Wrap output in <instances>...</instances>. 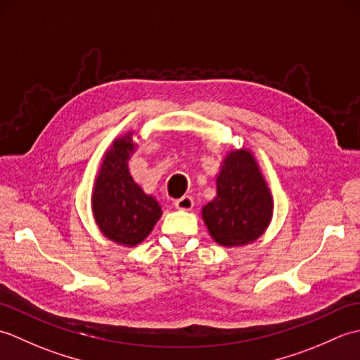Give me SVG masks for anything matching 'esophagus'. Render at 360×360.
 Segmentation results:
<instances>
[{
	"label": "esophagus",
	"instance_id": "obj_1",
	"mask_svg": "<svg viewBox=\"0 0 360 360\" xmlns=\"http://www.w3.org/2000/svg\"><path fill=\"white\" fill-rule=\"evenodd\" d=\"M174 207L178 209V210H186V212L192 210L193 209L192 196H182V198H179V200H176L174 201Z\"/></svg>",
	"mask_w": 360,
	"mask_h": 360
}]
</instances>
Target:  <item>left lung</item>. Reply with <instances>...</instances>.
<instances>
[{
  "instance_id": "8db88e82",
  "label": "left lung",
  "mask_w": 360,
  "mask_h": 360,
  "mask_svg": "<svg viewBox=\"0 0 360 360\" xmlns=\"http://www.w3.org/2000/svg\"><path fill=\"white\" fill-rule=\"evenodd\" d=\"M274 198L249 148L226 151L217 174V195L201 209L210 236L223 248H243L269 227Z\"/></svg>"
}]
</instances>
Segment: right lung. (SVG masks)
Listing matches in <instances>:
<instances>
[{
  "label": "right lung",
  "instance_id": "add662e5",
  "mask_svg": "<svg viewBox=\"0 0 360 360\" xmlns=\"http://www.w3.org/2000/svg\"><path fill=\"white\" fill-rule=\"evenodd\" d=\"M137 133L131 129L112 141L102 156L91 193V210L98 231L124 248L141 244L162 217L156 198L145 193L129 173L128 160L137 148Z\"/></svg>",
  "mask_w": 360,
  "mask_h": 360
}]
</instances>
